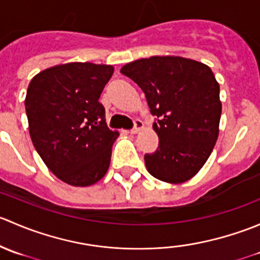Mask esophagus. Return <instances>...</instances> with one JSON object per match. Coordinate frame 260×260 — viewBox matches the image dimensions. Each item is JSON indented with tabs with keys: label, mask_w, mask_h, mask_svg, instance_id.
I'll return each mask as SVG.
<instances>
[{
	"label": "esophagus",
	"mask_w": 260,
	"mask_h": 260,
	"mask_svg": "<svg viewBox=\"0 0 260 260\" xmlns=\"http://www.w3.org/2000/svg\"><path fill=\"white\" fill-rule=\"evenodd\" d=\"M143 128V122L141 119H136L135 120V127L132 128V129H131V133H132V135H136V133H138V132H141V129H142Z\"/></svg>",
	"instance_id": "esophagus-1"
}]
</instances>
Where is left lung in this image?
Masks as SVG:
<instances>
[{
	"label": "left lung",
	"instance_id": "left-lung-1",
	"mask_svg": "<svg viewBox=\"0 0 260 260\" xmlns=\"http://www.w3.org/2000/svg\"><path fill=\"white\" fill-rule=\"evenodd\" d=\"M120 73L138 84L157 117L159 143L145 154L147 171L169 183L192 179L219 137L221 102L214 73L203 62L171 55L135 60Z\"/></svg>",
	"mask_w": 260,
	"mask_h": 260
}]
</instances>
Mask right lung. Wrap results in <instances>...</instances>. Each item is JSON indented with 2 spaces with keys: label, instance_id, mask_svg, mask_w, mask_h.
Returning <instances> with one entry per match:
<instances>
[{
  "label": "right lung",
  "instance_id": "1",
  "mask_svg": "<svg viewBox=\"0 0 260 260\" xmlns=\"http://www.w3.org/2000/svg\"><path fill=\"white\" fill-rule=\"evenodd\" d=\"M112 65L68 62L36 74L25 108L28 132L44 164L59 180L85 187L103 179L119 133L107 127L99 103Z\"/></svg>",
  "mask_w": 260,
  "mask_h": 260
}]
</instances>
